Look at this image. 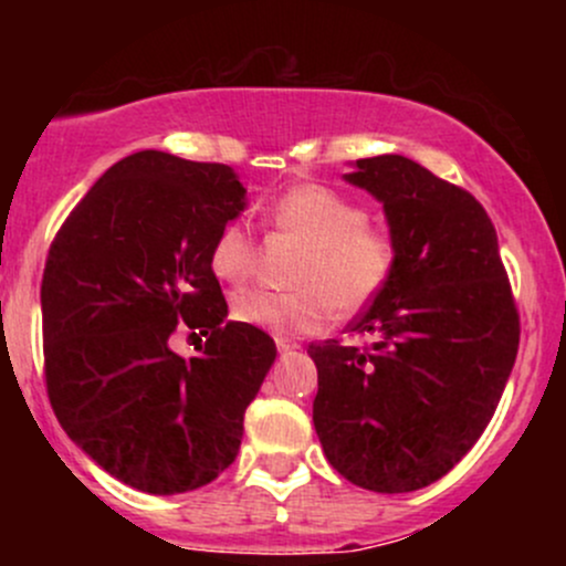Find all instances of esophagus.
<instances>
[{
  "label": "esophagus",
  "mask_w": 566,
  "mask_h": 566,
  "mask_svg": "<svg viewBox=\"0 0 566 566\" xmlns=\"http://www.w3.org/2000/svg\"><path fill=\"white\" fill-rule=\"evenodd\" d=\"M276 348H279V354H287V350L297 348V343L290 340V337H276Z\"/></svg>",
  "instance_id": "34e87169"
}]
</instances>
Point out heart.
Instances as JSON below:
<instances>
[{
    "mask_svg": "<svg viewBox=\"0 0 566 566\" xmlns=\"http://www.w3.org/2000/svg\"><path fill=\"white\" fill-rule=\"evenodd\" d=\"M274 239L301 247L292 263L290 292L244 290L231 301V316L279 335H311L337 316L365 311L391 282L399 244L394 233L369 223L365 205L322 184L292 186L265 210ZM261 247L252 231L231 220L210 244L212 274L229 284L255 276Z\"/></svg>",
    "mask_w": 566,
    "mask_h": 566,
    "instance_id": "heart-1",
    "label": "heart"
}]
</instances>
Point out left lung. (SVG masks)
Wrapping results in <instances>:
<instances>
[{
  "label": "left lung",
  "mask_w": 566,
  "mask_h": 566,
  "mask_svg": "<svg viewBox=\"0 0 566 566\" xmlns=\"http://www.w3.org/2000/svg\"><path fill=\"white\" fill-rule=\"evenodd\" d=\"M350 184L386 207L399 261L348 324L369 343H311L314 426L329 465L373 492L439 482L495 415L518 350V311L490 216L418 161L356 159Z\"/></svg>",
  "instance_id": "obj_1"
}]
</instances>
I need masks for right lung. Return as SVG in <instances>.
Listing matches in <instances>:
<instances>
[{
  "mask_svg": "<svg viewBox=\"0 0 566 566\" xmlns=\"http://www.w3.org/2000/svg\"><path fill=\"white\" fill-rule=\"evenodd\" d=\"M229 165L138 151L90 188L50 244L42 350L50 405L90 458L140 492L210 484L237 458L274 337L226 322L216 233L244 210ZM206 335L200 356L169 348Z\"/></svg>",
  "mask_w": 566,
  "mask_h": 566,
  "instance_id": "1",
  "label": "right lung"
}]
</instances>
